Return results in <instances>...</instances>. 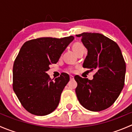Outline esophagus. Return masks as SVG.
<instances>
[{
	"instance_id": "esophagus-1",
	"label": "esophagus",
	"mask_w": 132,
	"mask_h": 132,
	"mask_svg": "<svg viewBox=\"0 0 132 132\" xmlns=\"http://www.w3.org/2000/svg\"><path fill=\"white\" fill-rule=\"evenodd\" d=\"M70 80H73L74 79V77L73 75H70Z\"/></svg>"
}]
</instances>
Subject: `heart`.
Wrapping results in <instances>:
<instances>
[{
	"instance_id": "1",
	"label": "heart",
	"mask_w": 132,
	"mask_h": 132,
	"mask_svg": "<svg viewBox=\"0 0 132 132\" xmlns=\"http://www.w3.org/2000/svg\"><path fill=\"white\" fill-rule=\"evenodd\" d=\"M85 48L84 46V45H82V44L80 43H74L73 45V50L75 51V52L77 53L78 52V51H80V50H82V49H84ZM70 70H72V69L70 68Z\"/></svg>"
}]
</instances>
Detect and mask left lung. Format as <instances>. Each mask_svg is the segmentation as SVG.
Listing matches in <instances>:
<instances>
[{"instance_id": "8db88e82", "label": "left lung", "mask_w": 132, "mask_h": 132, "mask_svg": "<svg viewBox=\"0 0 132 132\" xmlns=\"http://www.w3.org/2000/svg\"><path fill=\"white\" fill-rule=\"evenodd\" d=\"M81 37L87 49L83 67L96 71L93 80L75 77L76 94L80 103L93 112L105 110L115 102L125 84L126 64L118 44L99 33L83 32Z\"/></svg>"}]
</instances>
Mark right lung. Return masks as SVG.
Instances as JSON below:
<instances>
[{"mask_svg": "<svg viewBox=\"0 0 132 132\" xmlns=\"http://www.w3.org/2000/svg\"><path fill=\"white\" fill-rule=\"evenodd\" d=\"M73 39L72 36L60 39L40 38L27 41L22 46L13 64V87L29 112L42 116L57 107L70 76L62 73L52 80L46 71L50 64L58 62Z\"/></svg>", "mask_w": 132, "mask_h": 132, "instance_id": "add662e5", "label": "right lung"}]
</instances>
